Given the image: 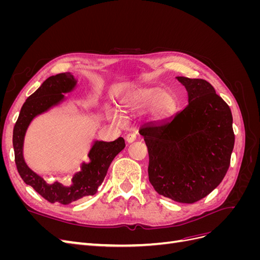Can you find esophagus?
Wrapping results in <instances>:
<instances>
[{"instance_id": "esophagus-1", "label": "esophagus", "mask_w": 260, "mask_h": 260, "mask_svg": "<svg viewBox=\"0 0 260 260\" xmlns=\"http://www.w3.org/2000/svg\"><path fill=\"white\" fill-rule=\"evenodd\" d=\"M136 140H137V136L135 135V133H129V135L125 136V141H127L128 143H132V142H135Z\"/></svg>"}]
</instances>
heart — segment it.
<instances>
[{
    "instance_id": "heart-1",
    "label": "heart",
    "mask_w": 260,
    "mask_h": 260,
    "mask_svg": "<svg viewBox=\"0 0 260 260\" xmlns=\"http://www.w3.org/2000/svg\"><path fill=\"white\" fill-rule=\"evenodd\" d=\"M156 103L155 116L158 118L164 117L170 111L172 98L161 88H144L129 94L122 101V107L125 112H139L151 108ZM112 115L115 120H121V116L117 111H113Z\"/></svg>"
}]
</instances>
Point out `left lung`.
<instances>
[{
  "mask_svg": "<svg viewBox=\"0 0 260 260\" xmlns=\"http://www.w3.org/2000/svg\"><path fill=\"white\" fill-rule=\"evenodd\" d=\"M186 106L161 123L140 130L148 151V179L155 191L192 204L220 184L234 146L231 109L209 82L176 77Z\"/></svg>",
  "mask_w": 260,
  "mask_h": 260,
  "instance_id": "left-lung-1",
  "label": "left lung"
}]
</instances>
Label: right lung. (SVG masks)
I'll return each mask as SVG.
<instances>
[{
    "label": "right lung",
    "instance_id": "right-lung-1",
    "mask_svg": "<svg viewBox=\"0 0 260 260\" xmlns=\"http://www.w3.org/2000/svg\"><path fill=\"white\" fill-rule=\"evenodd\" d=\"M77 84L78 80L70 73L48 78L23 103L13 131L15 162L23 182L32 186L50 203L58 202L64 205L95 194L107 174L109 165L125 146L122 138H118L113 142L94 140L88 152L89 161L81 162L80 171L76 172L68 185L57 180L48 183L28 166L23 158V142L30 123L36 117L64 103L67 100L65 94L73 92Z\"/></svg>",
    "mask_w": 260,
    "mask_h": 260
}]
</instances>
